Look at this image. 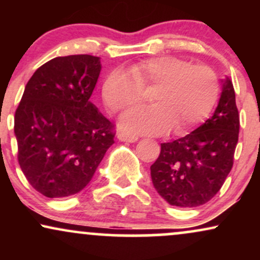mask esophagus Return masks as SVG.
Here are the masks:
<instances>
[{"mask_svg": "<svg viewBox=\"0 0 260 260\" xmlns=\"http://www.w3.org/2000/svg\"><path fill=\"white\" fill-rule=\"evenodd\" d=\"M117 138L121 140V142H128V143H136L138 140V137L133 136V134L128 133H118Z\"/></svg>", "mask_w": 260, "mask_h": 260, "instance_id": "1", "label": "esophagus"}]
</instances>
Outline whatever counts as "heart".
Returning a JSON list of instances; mask_svg holds the SVG:
<instances>
[{"mask_svg":"<svg viewBox=\"0 0 260 260\" xmlns=\"http://www.w3.org/2000/svg\"><path fill=\"white\" fill-rule=\"evenodd\" d=\"M128 73L113 70L103 85V98L112 112L126 111L143 99V89H154V105L132 110L122 116L127 132L160 136L175 127L184 134L208 117L217 100L216 74L208 66L161 56L131 66Z\"/></svg>","mask_w":260,"mask_h":260,"instance_id":"b5f03b06","label":"heart"}]
</instances>
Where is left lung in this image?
Returning <instances> with one entry per match:
<instances>
[{"label": "left lung", "instance_id": "left-lung-1", "mask_svg": "<svg viewBox=\"0 0 260 260\" xmlns=\"http://www.w3.org/2000/svg\"><path fill=\"white\" fill-rule=\"evenodd\" d=\"M222 90L213 116L192 133L162 143L150 166L156 192L170 205L194 208L216 194L234 165L240 115L231 79H221Z\"/></svg>", "mask_w": 260, "mask_h": 260}]
</instances>
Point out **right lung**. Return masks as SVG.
<instances>
[{
  "instance_id": "add662e5",
  "label": "right lung",
  "mask_w": 260,
  "mask_h": 260,
  "mask_svg": "<svg viewBox=\"0 0 260 260\" xmlns=\"http://www.w3.org/2000/svg\"><path fill=\"white\" fill-rule=\"evenodd\" d=\"M100 57L71 55L39 67L14 116L18 161L47 198L84 189L113 144V124L91 103Z\"/></svg>"
}]
</instances>
